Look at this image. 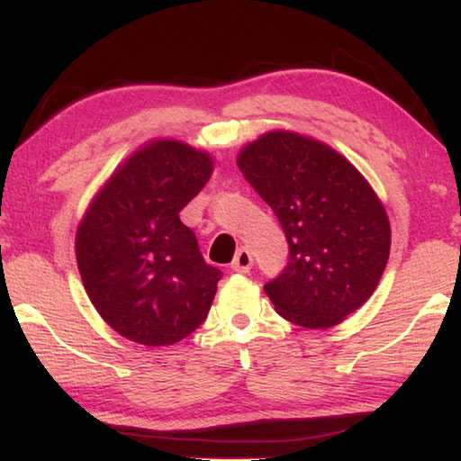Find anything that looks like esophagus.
I'll use <instances>...</instances> for the list:
<instances>
[{
    "label": "esophagus",
    "mask_w": 461,
    "mask_h": 461,
    "mask_svg": "<svg viewBox=\"0 0 461 461\" xmlns=\"http://www.w3.org/2000/svg\"><path fill=\"white\" fill-rule=\"evenodd\" d=\"M253 267V255L249 249H240V251L235 255V259L230 263V269L237 273H249Z\"/></svg>",
    "instance_id": "34e87169"
}]
</instances>
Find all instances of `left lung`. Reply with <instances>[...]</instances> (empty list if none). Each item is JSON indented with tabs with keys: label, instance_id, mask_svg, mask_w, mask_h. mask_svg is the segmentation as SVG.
I'll return each instance as SVG.
<instances>
[{
	"label": "left lung",
	"instance_id": "1",
	"mask_svg": "<svg viewBox=\"0 0 461 461\" xmlns=\"http://www.w3.org/2000/svg\"><path fill=\"white\" fill-rule=\"evenodd\" d=\"M237 164L289 245L285 269L265 284L277 313L313 330L340 324L389 261L391 224L375 190L336 149L294 131L261 135Z\"/></svg>",
	"mask_w": 461,
	"mask_h": 461
}]
</instances>
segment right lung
I'll return each mask as SVG.
<instances>
[{
    "label": "right lung",
    "instance_id": "1",
    "mask_svg": "<svg viewBox=\"0 0 461 461\" xmlns=\"http://www.w3.org/2000/svg\"><path fill=\"white\" fill-rule=\"evenodd\" d=\"M210 174L206 151L151 141L115 169L78 224L77 263L88 300L127 340L176 344L208 316L222 273L202 259L180 210Z\"/></svg>",
    "mask_w": 461,
    "mask_h": 461
}]
</instances>
